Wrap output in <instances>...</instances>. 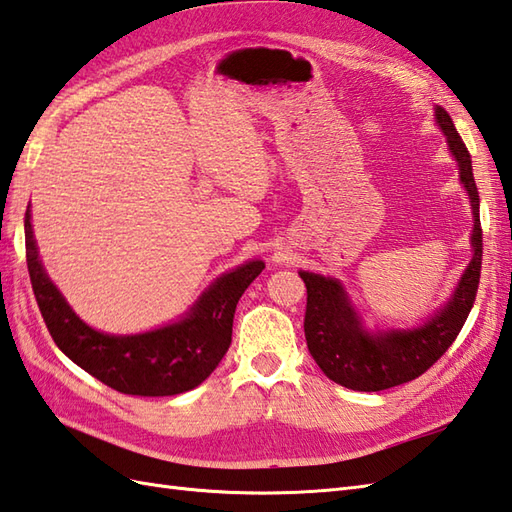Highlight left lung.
Returning a JSON list of instances; mask_svg holds the SVG:
<instances>
[{"label":"left lung","instance_id":"1","mask_svg":"<svg viewBox=\"0 0 512 512\" xmlns=\"http://www.w3.org/2000/svg\"><path fill=\"white\" fill-rule=\"evenodd\" d=\"M434 120L445 133L460 183L471 202V261L447 303L410 329H366L338 279L301 270L299 275L307 288V349L320 371L344 388L377 392L417 379L451 347L473 307L482 268L480 196L473 181L471 154L443 106L434 109Z\"/></svg>","mask_w":512,"mask_h":512}]
</instances>
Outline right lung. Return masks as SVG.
Instances as JSON below:
<instances>
[{
	"mask_svg": "<svg viewBox=\"0 0 512 512\" xmlns=\"http://www.w3.org/2000/svg\"><path fill=\"white\" fill-rule=\"evenodd\" d=\"M26 259L34 296L56 347L102 384L137 397L181 395L205 382L229 351L237 301L266 268L261 259L246 261L213 281L174 323L146 334L115 336L89 327L47 277L34 240L30 207Z\"/></svg>",
	"mask_w": 512,
	"mask_h": 512,
	"instance_id": "obj_1",
	"label": "right lung"
}]
</instances>
